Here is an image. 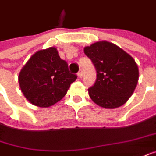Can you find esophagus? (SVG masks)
Masks as SVG:
<instances>
[{"instance_id": "1", "label": "esophagus", "mask_w": 156, "mask_h": 156, "mask_svg": "<svg viewBox=\"0 0 156 156\" xmlns=\"http://www.w3.org/2000/svg\"><path fill=\"white\" fill-rule=\"evenodd\" d=\"M82 76H83V73H82V71L80 70L78 73V78H82Z\"/></svg>"}]
</instances>
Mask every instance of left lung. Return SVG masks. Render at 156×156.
<instances>
[{"instance_id":"obj_1","label":"left lung","mask_w":156,"mask_h":156,"mask_svg":"<svg viewBox=\"0 0 156 156\" xmlns=\"http://www.w3.org/2000/svg\"><path fill=\"white\" fill-rule=\"evenodd\" d=\"M83 51L97 71L94 85L88 89L91 100L105 109L124 105L136 87L139 71L129 53L113 43L98 41Z\"/></svg>"}]
</instances>
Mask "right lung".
<instances>
[{
	"label": "right lung",
	"instance_id": "right-lung-1",
	"mask_svg": "<svg viewBox=\"0 0 156 156\" xmlns=\"http://www.w3.org/2000/svg\"><path fill=\"white\" fill-rule=\"evenodd\" d=\"M19 84L32 105L46 108L61 100L77 75L69 72L55 47L35 52L20 70Z\"/></svg>",
	"mask_w": 156,
	"mask_h": 156
}]
</instances>
